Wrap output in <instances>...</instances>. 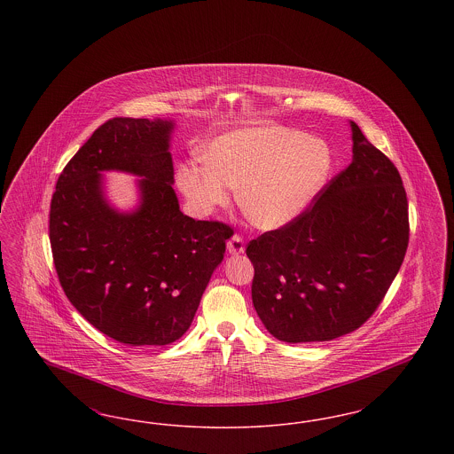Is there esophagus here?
<instances>
[{
  "mask_svg": "<svg viewBox=\"0 0 454 454\" xmlns=\"http://www.w3.org/2000/svg\"><path fill=\"white\" fill-rule=\"evenodd\" d=\"M228 252L230 255H241L245 252V245H243V238L239 235H233L228 241Z\"/></svg>",
  "mask_w": 454,
  "mask_h": 454,
  "instance_id": "34e87169",
  "label": "esophagus"
}]
</instances>
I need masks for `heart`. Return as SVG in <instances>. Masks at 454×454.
I'll return each mask as SVG.
<instances>
[{
  "label": "heart",
  "mask_w": 454,
  "mask_h": 454,
  "mask_svg": "<svg viewBox=\"0 0 454 454\" xmlns=\"http://www.w3.org/2000/svg\"><path fill=\"white\" fill-rule=\"evenodd\" d=\"M202 161L182 163L176 185L199 216L238 204L259 230L276 231L309 207L332 170L328 145L301 130L272 124L224 130L206 143Z\"/></svg>",
  "instance_id": "1"
}]
</instances>
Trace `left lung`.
I'll return each instance as SVG.
<instances>
[{
    "label": "left lung",
    "instance_id": "1",
    "mask_svg": "<svg viewBox=\"0 0 454 454\" xmlns=\"http://www.w3.org/2000/svg\"><path fill=\"white\" fill-rule=\"evenodd\" d=\"M352 161L289 226L252 239V301L289 344L354 332L385 298L409 247L400 173L356 122Z\"/></svg>",
    "mask_w": 454,
    "mask_h": 454
}]
</instances>
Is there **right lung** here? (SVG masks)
I'll list each match as a JSON object with an SVG mask.
<instances>
[{
  "instance_id": "right-lung-1",
  "label": "right lung",
  "mask_w": 454,
  "mask_h": 454,
  "mask_svg": "<svg viewBox=\"0 0 454 454\" xmlns=\"http://www.w3.org/2000/svg\"><path fill=\"white\" fill-rule=\"evenodd\" d=\"M173 129L170 119H110L69 160L51 200V248L67 300L128 346H167L189 330L233 235L180 211ZM106 171L140 176L129 212L107 200Z\"/></svg>"
}]
</instances>
